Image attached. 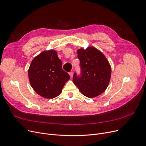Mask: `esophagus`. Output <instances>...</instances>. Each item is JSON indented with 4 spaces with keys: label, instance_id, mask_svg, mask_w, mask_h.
<instances>
[{
    "label": "esophagus",
    "instance_id": "34e87169",
    "mask_svg": "<svg viewBox=\"0 0 146 146\" xmlns=\"http://www.w3.org/2000/svg\"><path fill=\"white\" fill-rule=\"evenodd\" d=\"M69 74H70V76H71V78H72V77H73V74H74L73 72H70L69 73Z\"/></svg>",
    "mask_w": 146,
    "mask_h": 146
}]
</instances>
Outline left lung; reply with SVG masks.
<instances>
[{
    "instance_id": "left-lung-1",
    "label": "left lung",
    "mask_w": 146,
    "mask_h": 146,
    "mask_svg": "<svg viewBox=\"0 0 146 146\" xmlns=\"http://www.w3.org/2000/svg\"><path fill=\"white\" fill-rule=\"evenodd\" d=\"M80 61V76L74 73L73 82L84 96L94 98L107 88L111 78V68L105 55L93 46L77 51Z\"/></svg>"
}]
</instances>
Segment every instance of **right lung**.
<instances>
[{"label":"right lung","instance_id":"obj_1","mask_svg":"<svg viewBox=\"0 0 146 146\" xmlns=\"http://www.w3.org/2000/svg\"><path fill=\"white\" fill-rule=\"evenodd\" d=\"M62 65L57 52L54 49L43 51L34 58L28 70L29 80L33 90L46 98L58 96L70 78Z\"/></svg>","mask_w":146,"mask_h":146}]
</instances>
